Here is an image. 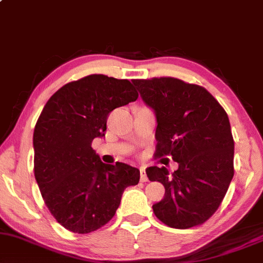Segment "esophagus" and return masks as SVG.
Listing matches in <instances>:
<instances>
[{"mask_svg":"<svg viewBox=\"0 0 263 263\" xmlns=\"http://www.w3.org/2000/svg\"><path fill=\"white\" fill-rule=\"evenodd\" d=\"M140 173H141V181L142 182H147L148 178H147V174H145V169L143 166H142L140 169Z\"/></svg>","mask_w":263,"mask_h":263,"instance_id":"esophagus-1","label":"esophagus"}]
</instances>
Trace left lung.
<instances>
[{"label": "left lung", "instance_id": "obj_1", "mask_svg": "<svg viewBox=\"0 0 263 263\" xmlns=\"http://www.w3.org/2000/svg\"><path fill=\"white\" fill-rule=\"evenodd\" d=\"M157 118L154 157H172L179 167H147L162 182L164 198L153 204L159 220L175 229L203 224L213 216L234 176V140L226 110L203 87L173 77L134 80ZM167 159V158H165Z\"/></svg>", "mask_w": 263, "mask_h": 263}]
</instances>
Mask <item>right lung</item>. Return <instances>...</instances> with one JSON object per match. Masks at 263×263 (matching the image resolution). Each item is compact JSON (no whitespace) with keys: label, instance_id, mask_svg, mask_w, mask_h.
Masks as SVG:
<instances>
[{"label":"right lung","instance_id":"obj_1","mask_svg":"<svg viewBox=\"0 0 263 263\" xmlns=\"http://www.w3.org/2000/svg\"><path fill=\"white\" fill-rule=\"evenodd\" d=\"M127 80L90 74L69 82L44 106L34 128V175L50 213L69 232L91 233L115 216L140 170L104 164L91 148L116 107L137 100Z\"/></svg>","mask_w":263,"mask_h":263}]
</instances>
